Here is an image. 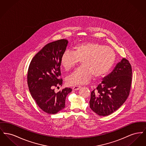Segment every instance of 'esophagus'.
I'll list each match as a JSON object with an SVG mask.
<instances>
[{
	"instance_id": "esophagus-1",
	"label": "esophagus",
	"mask_w": 146,
	"mask_h": 146,
	"mask_svg": "<svg viewBox=\"0 0 146 146\" xmlns=\"http://www.w3.org/2000/svg\"><path fill=\"white\" fill-rule=\"evenodd\" d=\"M80 88H81L80 86H73V87L72 88V89H73V90H79V89H80Z\"/></svg>"
}]
</instances>
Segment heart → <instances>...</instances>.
<instances>
[{
	"label": "heart",
	"mask_w": 146,
	"mask_h": 146,
	"mask_svg": "<svg viewBox=\"0 0 146 146\" xmlns=\"http://www.w3.org/2000/svg\"><path fill=\"white\" fill-rule=\"evenodd\" d=\"M81 61L82 67L66 79L67 85L74 86L88 83L92 76L101 78L107 74L115 61L113 49L94 42L78 45L73 52L66 50L61 56L60 64L66 71Z\"/></svg>",
	"instance_id": "heart-1"
}]
</instances>
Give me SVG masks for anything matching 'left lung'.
I'll use <instances>...</instances> for the list:
<instances>
[{
	"label": "left lung",
	"instance_id": "left-lung-1",
	"mask_svg": "<svg viewBox=\"0 0 146 146\" xmlns=\"http://www.w3.org/2000/svg\"><path fill=\"white\" fill-rule=\"evenodd\" d=\"M131 80V66L123 58L91 92V109L100 116H107L117 111L129 96Z\"/></svg>",
	"mask_w": 146,
	"mask_h": 146
}]
</instances>
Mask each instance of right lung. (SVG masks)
Returning a JSON list of instances; mask_svg holds the SVG:
<instances>
[{"label": "right lung", "instance_id": "add662e5", "mask_svg": "<svg viewBox=\"0 0 146 146\" xmlns=\"http://www.w3.org/2000/svg\"><path fill=\"white\" fill-rule=\"evenodd\" d=\"M68 42L60 39L44 46L32 58L28 68L27 83L33 98L39 107L48 114H56L65 107L67 95L72 91L65 88L56 93L54 88L62 86L60 58Z\"/></svg>", "mask_w": 146, "mask_h": 146}]
</instances>
